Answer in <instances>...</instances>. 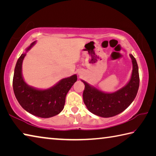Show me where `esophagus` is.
<instances>
[{"mask_svg":"<svg viewBox=\"0 0 156 156\" xmlns=\"http://www.w3.org/2000/svg\"><path fill=\"white\" fill-rule=\"evenodd\" d=\"M83 72H82L81 70L79 71V72H78V75L79 76H82V75H83Z\"/></svg>","mask_w":156,"mask_h":156,"instance_id":"34e87169","label":"esophagus"}]
</instances>
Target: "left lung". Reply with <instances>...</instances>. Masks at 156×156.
<instances>
[{
	"instance_id": "1",
	"label": "left lung",
	"mask_w": 156,
	"mask_h": 156,
	"mask_svg": "<svg viewBox=\"0 0 156 156\" xmlns=\"http://www.w3.org/2000/svg\"><path fill=\"white\" fill-rule=\"evenodd\" d=\"M129 56L133 65L131 78L119 90L107 93L81 80L84 84L83 101L89 112L102 118L113 117L122 112L132 103L138 93L140 78L136 60L132 54Z\"/></svg>"
}]
</instances>
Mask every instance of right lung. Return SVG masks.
I'll return each mask as SVG.
<instances>
[{
	"label": "right lung",
	"instance_id": "right-lung-1",
	"mask_svg": "<svg viewBox=\"0 0 156 156\" xmlns=\"http://www.w3.org/2000/svg\"><path fill=\"white\" fill-rule=\"evenodd\" d=\"M36 43V41L33 42L17 60L13 78V89L18 102L25 111L38 117L48 118L58 115L64 109L66 96L77 80V76L74 74L63 78L47 89L28 85L23 77L22 65L27 52Z\"/></svg>",
	"mask_w": 156,
	"mask_h": 156
}]
</instances>
